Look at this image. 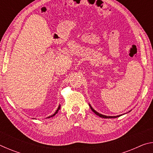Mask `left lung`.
<instances>
[{
    "label": "left lung",
    "mask_w": 153,
    "mask_h": 153,
    "mask_svg": "<svg viewBox=\"0 0 153 153\" xmlns=\"http://www.w3.org/2000/svg\"><path fill=\"white\" fill-rule=\"evenodd\" d=\"M89 106H90V108H91V110L96 114V115H98V116H99V117H102V118H109V119H110V118H117V117H120V116H121V115H125V113H124V114H123V115H117V116H107V115H102V114H100V113H98L97 111H96L94 109V108H93L92 107V106L90 105V104H89ZM131 111H129V112H130ZM129 112H128V113H129Z\"/></svg>",
    "instance_id": "obj_1"
}]
</instances>
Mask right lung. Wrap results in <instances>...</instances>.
Returning a JSON list of instances; mask_svg holds the SVG:
<instances>
[{"label": "right lung", "mask_w": 153, "mask_h": 153, "mask_svg": "<svg viewBox=\"0 0 153 153\" xmlns=\"http://www.w3.org/2000/svg\"><path fill=\"white\" fill-rule=\"evenodd\" d=\"M60 108H61V105H59V107H58V108H57V109H56V111H55V113H54V114H53V115H52L49 116V117H46V118H51V117H53V116H55V115H56V114L59 112V111L60 110Z\"/></svg>", "instance_id": "1"}]
</instances>
